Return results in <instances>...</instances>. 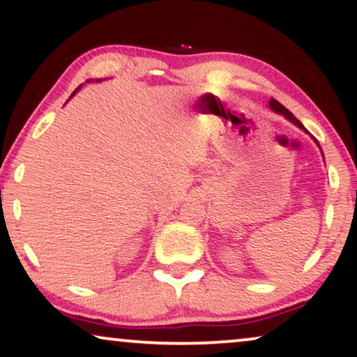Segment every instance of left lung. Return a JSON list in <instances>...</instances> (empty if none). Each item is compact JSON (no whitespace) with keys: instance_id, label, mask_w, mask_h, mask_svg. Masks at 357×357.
Here are the masks:
<instances>
[{"instance_id":"8db88e82","label":"left lung","mask_w":357,"mask_h":357,"mask_svg":"<svg viewBox=\"0 0 357 357\" xmlns=\"http://www.w3.org/2000/svg\"><path fill=\"white\" fill-rule=\"evenodd\" d=\"M269 107L273 109L274 112H278V114H282V115H284L287 120H290L291 123H295L298 128H301V130H305V131H306V128L301 125V121L298 120L296 116H295L294 114H291V112H290L289 109L284 107V105H282V104L279 102V100H275V99H271V100H269ZM322 155H324V153H322Z\"/></svg>"}]
</instances>
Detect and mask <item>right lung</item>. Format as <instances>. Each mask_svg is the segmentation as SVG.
<instances>
[{
    "label": "right lung",
    "mask_w": 357,
    "mask_h": 357,
    "mask_svg": "<svg viewBox=\"0 0 357 357\" xmlns=\"http://www.w3.org/2000/svg\"><path fill=\"white\" fill-rule=\"evenodd\" d=\"M88 82H89V79H88ZM73 94H75V91H73V93H72V96H73ZM72 96H70V98H72Z\"/></svg>",
    "instance_id": "obj_1"
}]
</instances>
